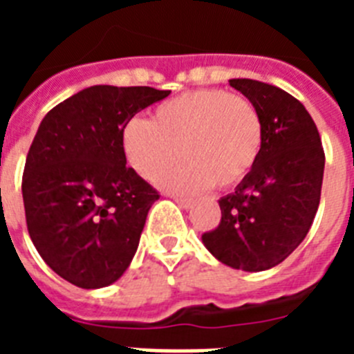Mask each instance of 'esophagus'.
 <instances>
[{"label":"esophagus","instance_id":"obj_1","mask_svg":"<svg viewBox=\"0 0 354 354\" xmlns=\"http://www.w3.org/2000/svg\"><path fill=\"white\" fill-rule=\"evenodd\" d=\"M174 200L180 205V207H184V209L193 207V204H195V200L187 198V196H174Z\"/></svg>","mask_w":354,"mask_h":354}]
</instances>
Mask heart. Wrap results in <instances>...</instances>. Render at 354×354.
<instances>
[{
    "mask_svg": "<svg viewBox=\"0 0 354 354\" xmlns=\"http://www.w3.org/2000/svg\"><path fill=\"white\" fill-rule=\"evenodd\" d=\"M262 143L264 122L255 104L221 88L180 93L159 104L152 122L133 118L122 131L127 162L143 179H158L179 156L186 159L161 179L175 192L236 186L255 167Z\"/></svg>",
    "mask_w": 354,
    "mask_h": 354,
    "instance_id": "b5f03b06",
    "label": "heart"
}]
</instances>
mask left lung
<instances>
[{
  "label": "left lung",
  "instance_id": "8db88e82",
  "mask_svg": "<svg viewBox=\"0 0 354 354\" xmlns=\"http://www.w3.org/2000/svg\"><path fill=\"white\" fill-rule=\"evenodd\" d=\"M230 86L259 109L264 143L252 171L220 200V225L202 234V241L234 270L264 271L286 261L310 230L321 200L324 150L296 97L255 80H230Z\"/></svg>",
  "mask_w": 354,
  "mask_h": 354
}]
</instances>
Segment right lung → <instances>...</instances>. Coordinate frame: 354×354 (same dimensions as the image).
Segmentation results:
<instances>
[{"label": "right lung", "instance_id": "right-lung-1", "mask_svg": "<svg viewBox=\"0 0 354 354\" xmlns=\"http://www.w3.org/2000/svg\"><path fill=\"white\" fill-rule=\"evenodd\" d=\"M170 90L95 84L40 122L26 156V227L44 262L81 289L117 282L159 193L126 167L122 131Z\"/></svg>", "mask_w": 354, "mask_h": 354}]
</instances>
